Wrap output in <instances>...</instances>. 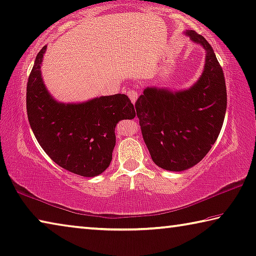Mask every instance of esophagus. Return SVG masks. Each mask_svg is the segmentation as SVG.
Wrapping results in <instances>:
<instances>
[{
  "mask_svg": "<svg viewBox=\"0 0 256 256\" xmlns=\"http://www.w3.org/2000/svg\"><path fill=\"white\" fill-rule=\"evenodd\" d=\"M128 96H130V99H131L132 104H134L138 99V92L134 90H131L128 92Z\"/></svg>",
  "mask_w": 256,
  "mask_h": 256,
  "instance_id": "esophagus-1",
  "label": "esophagus"
}]
</instances>
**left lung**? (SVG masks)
<instances>
[{
	"label": "left lung",
	"mask_w": 256,
	"mask_h": 256,
	"mask_svg": "<svg viewBox=\"0 0 256 256\" xmlns=\"http://www.w3.org/2000/svg\"><path fill=\"white\" fill-rule=\"evenodd\" d=\"M184 34L205 50L200 78L182 90L148 86L136 102L154 163L172 172L186 171L206 156L220 134L226 110L224 75L212 46L196 32Z\"/></svg>",
	"instance_id": "left-lung-1"
}]
</instances>
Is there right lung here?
Wrapping results in <instances>:
<instances>
[{
  "mask_svg": "<svg viewBox=\"0 0 256 256\" xmlns=\"http://www.w3.org/2000/svg\"><path fill=\"white\" fill-rule=\"evenodd\" d=\"M46 46L36 56L27 83V115L36 140L54 163L80 176L93 178L112 162L120 120L134 118L136 109L125 94L101 96L83 102H62L44 84Z\"/></svg>",
  "mask_w": 256,
  "mask_h": 256,
  "instance_id": "1",
  "label": "right lung"
}]
</instances>
